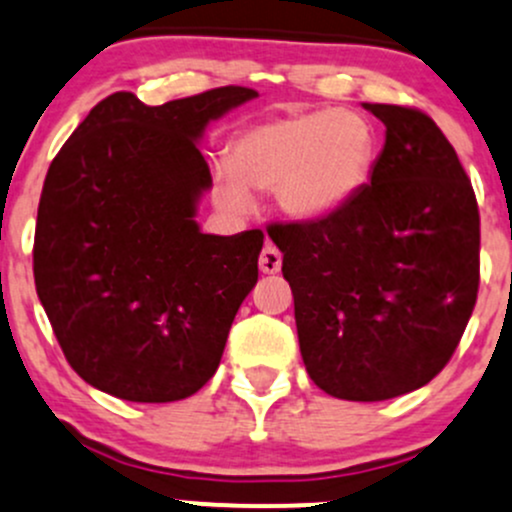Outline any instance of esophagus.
Masks as SVG:
<instances>
[{
	"instance_id": "esophagus-1",
	"label": "esophagus",
	"mask_w": 512,
	"mask_h": 512,
	"mask_svg": "<svg viewBox=\"0 0 512 512\" xmlns=\"http://www.w3.org/2000/svg\"><path fill=\"white\" fill-rule=\"evenodd\" d=\"M260 269L265 274H277L279 269H282V252H279L272 243H265V247H262Z\"/></svg>"
}]
</instances>
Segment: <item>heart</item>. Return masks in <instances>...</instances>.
<instances>
[{
	"mask_svg": "<svg viewBox=\"0 0 512 512\" xmlns=\"http://www.w3.org/2000/svg\"><path fill=\"white\" fill-rule=\"evenodd\" d=\"M379 133L355 109H308L243 128L216 172V196L228 209H247L250 189H272L286 216H333L372 179Z\"/></svg>",
	"mask_w": 512,
	"mask_h": 512,
	"instance_id": "1",
	"label": "heart"
}]
</instances>
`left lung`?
Here are the masks:
<instances>
[{
  "label": "left lung",
  "instance_id": "8db88e82",
  "mask_svg": "<svg viewBox=\"0 0 512 512\" xmlns=\"http://www.w3.org/2000/svg\"><path fill=\"white\" fill-rule=\"evenodd\" d=\"M386 126L372 179L316 221L272 223L318 389L386 401L435 379L479 294V204L462 162L420 109L364 104Z\"/></svg>",
  "mask_w": 512,
  "mask_h": 512
}]
</instances>
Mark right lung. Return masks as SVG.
Here are the masks:
<instances>
[{"mask_svg": "<svg viewBox=\"0 0 512 512\" xmlns=\"http://www.w3.org/2000/svg\"><path fill=\"white\" fill-rule=\"evenodd\" d=\"M255 89L162 106L101 99L50 162L33 277L70 367L123 401L170 403L216 374L265 235H206L194 221L211 172L196 140Z\"/></svg>", "mask_w": 512, "mask_h": 512, "instance_id": "1", "label": "right lung"}]
</instances>
